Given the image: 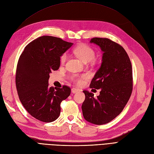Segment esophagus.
Here are the masks:
<instances>
[{
    "instance_id": "obj_1",
    "label": "esophagus",
    "mask_w": 154,
    "mask_h": 154,
    "mask_svg": "<svg viewBox=\"0 0 154 154\" xmlns=\"http://www.w3.org/2000/svg\"><path fill=\"white\" fill-rule=\"evenodd\" d=\"M71 91H72L73 94H74V93L78 92V91H79V89H78V88H72L71 89Z\"/></svg>"
}]
</instances>
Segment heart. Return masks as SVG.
Here are the masks:
<instances>
[{
    "label": "heart",
    "instance_id": "obj_1",
    "mask_svg": "<svg viewBox=\"0 0 154 154\" xmlns=\"http://www.w3.org/2000/svg\"><path fill=\"white\" fill-rule=\"evenodd\" d=\"M74 53L77 57L82 60L83 62H90L95 57V51L94 49L92 48L91 46L87 44H80L74 49ZM67 56L66 53L63 54L60 58V62L61 65H64L66 62ZM87 78L85 74L78 75V74H72L70 76L71 80L76 83L77 84H82L83 80Z\"/></svg>",
    "mask_w": 154,
    "mask_h": 154
}]
</instances>
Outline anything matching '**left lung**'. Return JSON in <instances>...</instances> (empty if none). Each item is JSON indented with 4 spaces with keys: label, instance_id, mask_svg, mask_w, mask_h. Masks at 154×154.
<instances>
[{
    "label": "left lung",
    "instance_id": "left-lung-1",
    "mask_svg": "<svg viewBox=\"0 0 154 154\" xmlns=\"http://www.w3.org/2000/svg\"><path fill=\"white\" fill-rule=\"evenodd\" d=\"M91 43L99 45L103 51L100 68L92 78L90 88L100 89V95L83 91L85 99L82 106L87 122L104 125L122 112L133 89L132 64L122 45L106 38H91Z\"/></svg>",
    "mask_w": 154,
    "mask_h": 154
}]
</instances>
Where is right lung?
Listing matches in <instances>:
<instances>
[{
	"label": "right lung",
	"instance_id": "obj_1",
	"mask_svg": "<svg viewBox=\"0 0 154 154\" xmlns=\"http://www.w3.org/2000/svg\"><path fill=\"white\" fill-rule=\"evenodd\" d=\"M72 44L60 38L42 36L27 44L18 59L15 83L22 105L31 116L50 123L60 116L61 102L71 94V88L50 87L49 73L60 67V58Z\"/></svg>",
	"mask_w": 154,
	"mask_h": 154
}]
</instances>
